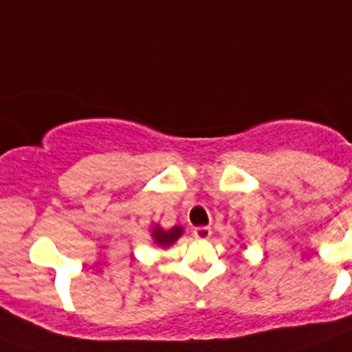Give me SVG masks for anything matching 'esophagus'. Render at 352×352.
I'll return each instance as SVG.
<instances>
[{
  "instance_id": "34e87169",
  "label": "esophagus",
  "mask_w": 352,
  "mask_h": 352,
  "mask_svg": "<svg viewBox=\"0 0 352 352\" xmlns=\"http://www.w3.org/2000/svg\"><path fill=\"white\" fill-rule=\"evenodd\" d=\"M211 236L210 227H195L194 229V238L197 239H208Z\"/></svg>"
}]
</instances>
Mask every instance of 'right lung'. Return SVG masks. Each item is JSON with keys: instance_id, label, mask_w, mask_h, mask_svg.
Masks as SVG:
<instances>
[{"instance_id": "right-lung-1", "label": "right lung", "mask_w": 352, "mask_h": 352, "mask_svg": "<svg viewBox=\"0 0 352 352\" xmlns=\"http://www.w3.org/2000/svg\"><path fill=\"white\" fill-rule=\"evenodd\" d=\"M183 234V226H174L170 229H164L160 223H155L151 227V239H153V243L160 248H167L174 243V241H178L179 236Z\"/></svg>"}]
</instances>
